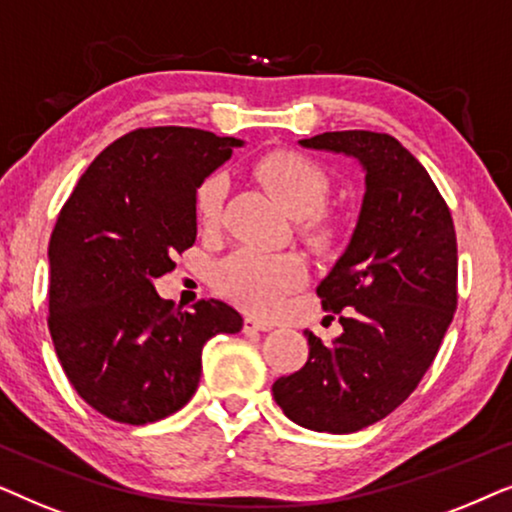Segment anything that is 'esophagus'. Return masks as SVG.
<instances>
[{"label": "esophagus", "mask_w": 512, "mask_h": 512, "mask_svg": "<svg viewBox=\"0 0 512 512\" xmlns=\"http://www.w3.org/2000/svg\"><path fill=\"white\" fill-rule=\"evenodd\" d=\"M271 323H267V320H260V318H255V316H248L243 320V330L245 332H269L271 330Z\"/></svg>", "instance_id": "esophagus-1"}]
</instances>
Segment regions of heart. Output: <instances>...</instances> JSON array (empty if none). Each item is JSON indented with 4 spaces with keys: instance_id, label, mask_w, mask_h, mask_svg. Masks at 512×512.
I'll return each mask as SVG.
<instances>
[{
    "instance_id": "1",
    "label": "heart",
    "mask_w": 512,
    "mask_h": 512,
    "mask_svg": "<svg viewBox=\"0 0 512 512\" xmlns=\"http://www.w3.org/2000/svg\"><path fill=\"white\" fill-rule=\"evenodd\" d=\"M252 175L274 196V201L292 217H304V231L311 241H325L327 224L318 210L330 194L325 170L297 152H271L255 161ZM227 196V177L208 175L196 189V220L213 229L220 222L222 203ZM306 281V264L292 252L238 250L215 271L217 290L231 302L255 313H271L283 297Z\"/></svg>"
}]
</instances>
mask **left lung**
<instances>
[{
  "mask_svg": "<svg viewBox=\"0 0 512 512\" xmlns=\"http://www.w3.org/2000/svg\"><path fill=\"white\" fill-rule=\"evenodd\" d=\"M299 145L353 156L365 196L344 255L316 288L344 332L323 344L306 330L309 360L271 391L299 426L356 433L403 405L440 349L456 311L454 222L426 168L391 135L335 131Z\"/></svg>",
  "mask_w": 512,
  "mask_h": 512,
  "instance_id": "8db88e82",
  "label": "left lung"
}]
</instances>
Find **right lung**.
<instances>
[{
	"label": "right lung",
	"mask_w": 512,
	"mask_h": 512,
	"mask_svg": "<svg viewBox=\"0 0 512 512\" xmlns=\"http://www.w3.org/2000/svg\"><path fill=\"white\" fill-rule=\"evenodd\" d=\"M243 140L182 126L138 128L95 156L49 243V330L81 398L119 424L185 407L210 337L243 327L201 299L182 311L154 290L196 241V189Z\"/></svg>",
	"instance_id": "add662e5"
}]
</instances>
